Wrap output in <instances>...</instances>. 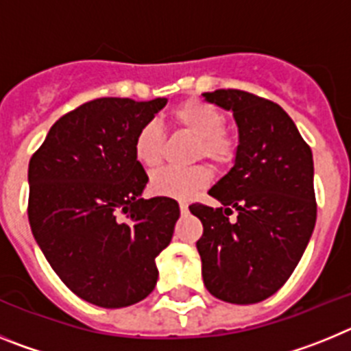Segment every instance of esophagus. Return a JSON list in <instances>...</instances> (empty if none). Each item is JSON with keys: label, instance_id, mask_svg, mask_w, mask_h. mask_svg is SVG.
Instances as JSON below:
<instances>
[{"label": "esophagus", "instance_id": "obj_1", "mask_svg": "<svg viewBox=\"0 0 351 351\" xmlns=\"http://www.w3.org/2000/svg\"><path fill=\"white\" fill-rule=\"evenodd\" d=\"M179 209H181L182 214H186V213H188V204H186V202H179Z\"/></svg>", "mask_w": 351, "mask_h": 351}]
</instances>
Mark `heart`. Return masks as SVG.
Returning a JSON list of instances; mask_svg holds the SVG:
<instances>
[{"instance_id":"heart-1","label":"heart","mask_w":351,"mask_h":351,"mask_svg":"<svg viewBox=\"0 0 351 351\" xmlns=\"http://www.w3.org/2000/svg\"><path fill=\"white\" fill-rule=\"evenodd\" d=\"M173 125L197 138L195 158H207L214 165L226 167L234 161L237 141L226 132L225 117L218 108L200 100H188L172 110ZM165 135L156 121H149L138 128L133 141V153L141 165L154 169L163 158ZM210 182V170L206 165L190 169H163L153 173L151 190L161 197L190 198Z\"/></svg>"}]
</instances>
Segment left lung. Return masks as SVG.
Here are the masks:
<instances>
[{"instance_id": "left-lung-1", "label": "left lung", "mask_w": 351, "mask_h": 351, "mask_svg": "<svg viewBox=\"0 0 351 351\" xmlns=\"http://www.w3.org/2000/svg\"><path fill=\"white\" fill-rule=\"evenodd\" d=\"M202 96L232 110L239 128L234 167L209 190L223 207L190 206L204 225V285L225 302L255 304L287 283L315 230L311 147L274 101L239 89Z\"/></svg>"}]
</instances>
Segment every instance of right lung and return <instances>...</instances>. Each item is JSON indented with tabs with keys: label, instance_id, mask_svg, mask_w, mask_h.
Listing matches in <instances>:
<instances>
[{
	"label": "right lung",
	"instance_id": "obj_1",
	"mask_svg": "<svg viewBox=\"0 0 351 351\" xmlns=\"http://www.w3.org/2000/svg\"><path fill=\"white\" fill-rule=\"evenodd\" d=\"M167 98H96L64 114L29 160L27 218L36 244L75 295L126 308L154 290L156 256L179 204L142 198L149 178L133 153L138 128Z\"/></svg>",
	"mask_w": 351,
	"mask_h": 351
}]
</instances>
